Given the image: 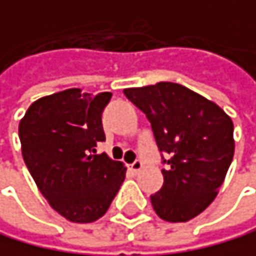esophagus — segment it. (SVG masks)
I'll list each match as a JSON object with an SVG mask.
<instances>
[{"instance_id": "esophagus-1", "label": "esophagus", "mask_w": 256, "mask_h": 256, "mask_svg": "<svg viewBox=\"0 0 256 256\" xmlns=\"http://www.w3.org/2000/svg\"><path fill=\"white\" fill-rule=\"evenodd\" d=\"M140 169H142V161H139V160H136L132 164H130V170H131L132 174H138Z\"/></svg>"}]
</instances>
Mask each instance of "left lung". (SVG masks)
I'll use <instances>...</instances> for the list:
<instances>
[{
    "label": "left lung",
    "mask_w": 256,
    "mask_h": 256,
    "mask_svg": "<svg viewBox=\"0 0 256 256\" xmlns=\"http://www.w3.org/2000/svg\"><path fill=\"white\" fill-rule=\"evenodd\" d=\"M148 118L162 158L164 184L150 196L167 222H188L218 196L234 153L233 122L205 96L175 82L124 90Z\"/></svg>",
    "instance_id": "1"
}]
</instances>
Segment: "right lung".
<instances>
[{
  "mask_svg": "<svg viewBox=\"0 0 256 256\" xmlns=\"http://www.w3.org/2000/svg\"><path fill=\"white\" fill-rule=\"evenodd\" d=\"M111 96L62 90L34 102L20 122L28 170L51 208L70 222L100 219L125 180L124 162L96 154L106 140L102 114Z\"/></svg>",
  "mask_w": 256,
  "mask_h": 256,
  "instance_id": "right-lung-1",
  "label": "right lung"
}]
</instances>
